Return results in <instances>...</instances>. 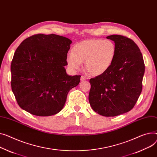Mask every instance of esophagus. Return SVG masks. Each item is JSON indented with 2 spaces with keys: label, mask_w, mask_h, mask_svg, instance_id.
Returning a JSON list of instances; mask_svg holds the SVG:
<instances>
[{
  "label": "esophagus",
  "mask_w": 157,
  "mask_h": 157,
  "mask_svg": "<svg viewBox=\"0 0 157 157\" xmlns=\"http://www.w3.org/2000/svg\"><path fill=\"white\" fill-rule=\"evenodd\" d=\"M86 77L85 76H81V81H85V79H86Z\"/></svg>",
  "instance_id": "1"
}]
</instances>
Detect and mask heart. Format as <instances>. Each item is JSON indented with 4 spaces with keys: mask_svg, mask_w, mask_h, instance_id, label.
<instances>
[{
    "mask_svg": "<svg viewBox=\"0 0 157 157\" xmlns=\"http://www.w3.org/2000/svg\"><path fill=\"white\" fill-rule=\"evenodd\" d=\"M116 55V47L110 40L91 39L80 41L67 56L69 67L72 70L81 67L85 62L86 70L92 76H100L112 66Z\"/></svg>",
    "mask_w": 157,
    "mask_h": 157,
    "instance_id": "b5f03b06",
    "label": "heart"
}]
</instances>
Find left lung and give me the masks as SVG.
Masks as SVG:
<instances>
[{
    "mask_svg": "<svg viewBox=\"0 0 157 157\" xmlns=\"http://www.w3.org/2000/svg\"><path fill=\"white\" fill-rule=\"evenodd\" d=\"M107 38L114 41L116 57L107 72L90 79L88 99L94 111L114 117L134 107L142 91L145 67L141 52L133 40L119 35Z\"/></svg>",
    "mask_w": 157,
    "mask_h": 157,
    "instance_id": "1",
    "label": "left lung"
}]
</instances>
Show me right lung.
<instances>
[{
	"label": "right lung",
	"mask_w": 157,
	"mask_h": 157,
	"mask_svg": "<svg viewBox=\"0 0 157 157\" xmlns=\"http://www.w3.org/2000/svg\"><path fill=\"white\" fill-rule=\"evenodd\" d=\"M72 41L36 34L17 48L11 62V88L19 106L37 116H50L64 107L69 91L81 76H69L65 66Z\"/></svg>",
	"instance_id": "add662e5"
}]
</instances>
